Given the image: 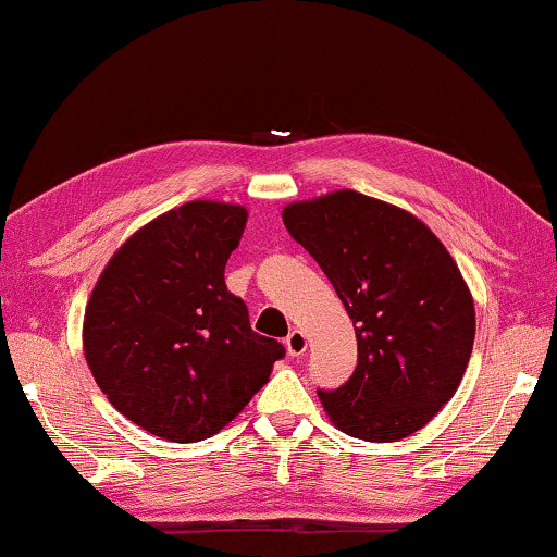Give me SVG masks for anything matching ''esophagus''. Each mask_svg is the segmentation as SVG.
<instances>
[{
  "instance_id": "esophagus-1",
  "label": "esophagus",
  "mask_w": 557,
  "mask_h": 557,
  "mask_svg": "<svg viewBox=\"0 0 557 557\" xmlns=\"http://www.w3.org/2000/svg\"><path fill=\"white\" fill-rule=\"evenodd\" d=\"M285 348L289 356H301L307 351V336L305 332H299V329H292L285 338Z\"/></svg>"
}]
</instances>
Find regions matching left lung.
I'll return each instance as SVG.
<instances>
[{"instance_id": "left-lung-1", "label": "left lung", "mask_w": 557, "mask_h": 557, "mask_svg": "<svg viewBox=\"0 0 557 557\" xmlns=\"http://www.w3.org/2000/svg\"><path fill=\"white\" fill-rule=\"evenodd\" d=\"M282 221L332 282L356 329L342 388L317 391L329 420L398 442L457 393L474 346V299L445 245L412 213L351 188L285 206Z\"/></svg>"}]
</instances>
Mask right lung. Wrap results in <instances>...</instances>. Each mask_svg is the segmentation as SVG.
<instances>
[{"mask_svg":"<svg viewBox=\"0 0 557 557\" xmlns=\"http://www.w3.org/2000/svg\"><path fill=\"white\" fill-rule=\"evenodd\" d=\"M248 211L188 201L110 258L83 319V351L108 400L152 435L199 442L221 432L268 383L285 346L250 329L225 287Z\"/></svg>","mask_w":557,"mask_h":557,"instance_id":"obj_1","label":"right lung"}]
</instances>
